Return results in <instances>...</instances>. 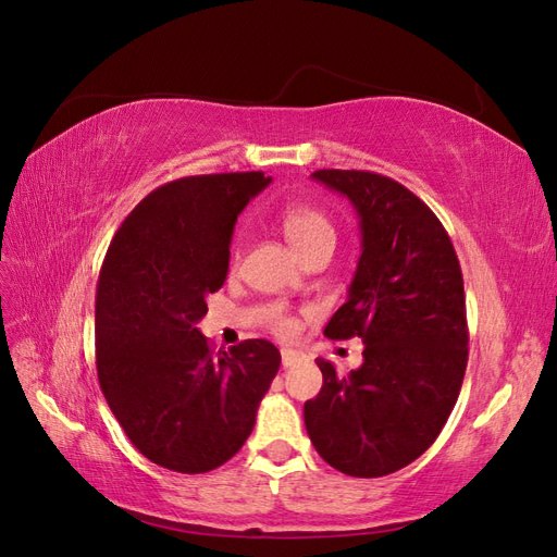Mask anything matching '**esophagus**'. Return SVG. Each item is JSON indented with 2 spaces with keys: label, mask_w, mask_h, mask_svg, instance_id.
I'll use <instances>...</instances> for the list:
<instances>
[{
  "label": "esophagus",
  "mask_w": 557,
  "mask_h": 557,
  "mask_svg": "<svg viewBox=\"0 0 557 557\" xmlns=\"http://www.w3.org/2000/svg\"><path fill=\"white\" fill-rule=\"evenodd\" d=\"M299 360H301V352L290 350V348H283V350H281V364H283L285 369H288V367H295Z\"/></svg>",
  "instance_id": "1"
}]
</instances>
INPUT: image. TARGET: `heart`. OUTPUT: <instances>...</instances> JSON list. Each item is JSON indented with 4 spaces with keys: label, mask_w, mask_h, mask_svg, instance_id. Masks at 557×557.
Masks as SVG:
<instances>
[{
    "label": "heart",
    "mask_w": 557,
    "mask_h": 557,
    "mask_svg": "<svg viewBox=\"0 0 557 557\" xmlns=\"http://www.w3.org/2000/svg\"><path fill=\"white\" fill-rule=\"evenodd\" d=\"M281 230L285 242L297 256L305 260L313 250L332 246L334 248V225L325 211H320L311 205H288L281 211ZM237 260V252H234ZM272 327L278 334L293 332V320L283 313H274Z\"/></svg>",
    "instance_id": "obj_1"
}]
</instances>
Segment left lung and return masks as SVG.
<instances>
[{"instance_id":"obj_1","label":"left lung","mask_w":557,"mask_h":557,"mask_svg":"<svg viewBox=\"0 0 557 557\" xmlns=\"http://www.w3.org/2000/svg\"><path fill=\"white\" fill-rule=\"evenodd\" d=\"M360 218L362 252L327 339L360 336L364 362L339 374L318 358L323 387L305 404L318 455L348 476L411 465L440 436L467 369L465 285L448 232L401 183L358 170H318Z\"/></svg>"}]
</instances>
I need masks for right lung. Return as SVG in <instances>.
Here are the masks:
<instances>
[{"mask_svg": "<svg viewBox=\"0 0 557 557\" xmlns=\"http://www.w3.org/2000/svg\"><path fill=\"white\" fill-rule=\"evenodd\" d=\"M269 181L237 172L160 185L125 218L99 272V385L134 448L181 474H205L244 446L281 367L272 342L211 352L197 330L225 283L237 215Z\"/></svg>", "mask_w": 557, "mask_h": 557, "instance_id": "add662e5", "label": "right lung"}]
</instances>
